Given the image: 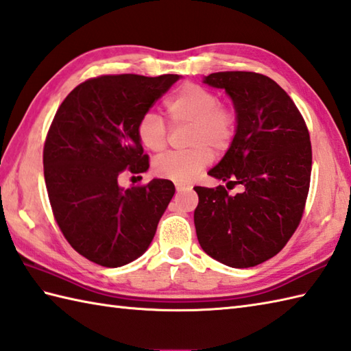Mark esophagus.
Returning a JSON list of instances; mask_svg holds the SVG:
<instances>
[{
  "label": "esophagus",
  "instance_id": "esophagus-1",
  "mask_svg": "<svg viewBox=\"0 0 351 351\" xmlns=\"http://www.w3.org/2000/svg\"><path fill=\"white\" fill-rule=\"evenodd\" d=\"M177 193H182V192H186V191H191L192 188H189V186H182V184H177Z\"/></svg>",
  "mask_w": 351,
  "mask_h": 351
}]
</instances>
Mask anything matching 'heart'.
I'll return each instance as SVG.
<instances>
[{
    "mask_svg": "<svg viewBox=\"0 0 351 351\" xmlns=\"http://www.w3.org/2000/svg\"><path fill=\"white\" fill-rule=\"evenodd\" d=\"M167 111L176 126H192L188 153H169L154 163L156 174L186 184L197 178L208 160L210 152L227 149L236 134V114L219 105V99L197 84H186L168 100ZM136 136L144 149L158 153L165 149L168 129L162 117L153 111L141 115Z\"/></svg>",
    "mask_w": 351,
    "mask_h": 351,
    "instance_id": "b5f03b06",
    "label": "heart"
}]
</instances>
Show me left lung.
Returning a JSON list of instances; mask_svg holds the SVG:
<instances>
[{
  "mask_svg": "<svg viewBox=\"0 0 351 351\" xmlns=\"http://www.w3.org/2000/svg\"><path fill=\"white\" fill-rule=\"evenodd\" d=\"M202 82L227 93L236 112L234 138L208 176L243 191L193 188L197 237L225 266L254 267L281 251L302 219L313 165L309 134L290 96L267 76L219 72Z\"/></svg>",
  "mask_w": 351,
  "mask_h": 351,
  "instance_id": "obj_1",
  "label": "left lung"
}]
</instances>
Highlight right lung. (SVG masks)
I'll return each instance as SVG.
<instances>
[{
  "instance_id": "1",
  "label": "right lung",
  "mask_w": 351,
  "mask_h": 351,
  "mask_svg": "<svg viewBox=\"0 0 351 351\" xmlns=\"http://www.w3.org/2000/svg\"><path fill=\"white\" fill-rule=\"evenodd\" d=\"M180 77H95L70 91L53 117L43 149L52 212L75 251L100 266L121 267L139 258L174 197L169 180L124 189L119 176L149 169L138 120Z\"/></svg>"
}]
</instances>
